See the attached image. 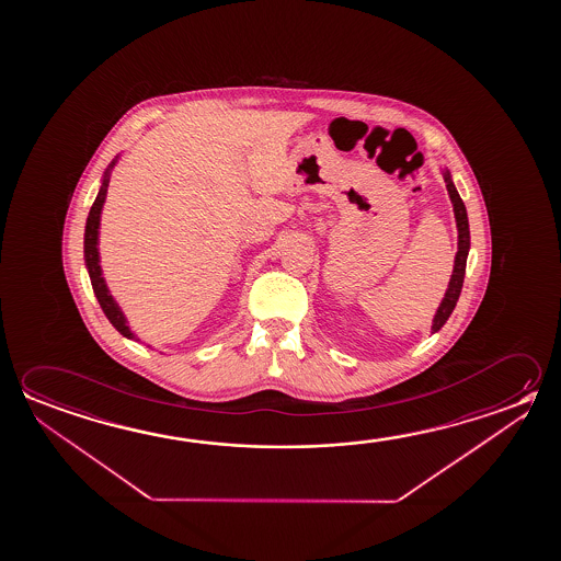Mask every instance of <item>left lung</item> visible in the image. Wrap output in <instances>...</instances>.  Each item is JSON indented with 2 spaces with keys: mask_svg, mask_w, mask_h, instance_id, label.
Instances as JSON below:
<instances>
[{
  "mask_svg": "<svg viewBox=\"0 0 561 561\" xmlns=\"http://www.w3.org/2000/svg\"><path fill=\"white\" fill-rule=\"evenodd\" d=\"M444 182L450 193L451 205H454V215H456V222H458V254H456V262H454V272H451L450 285L446 289V295L442 299L438 311L434 314V322H432V332L440 331L444 322L450 319L454 307L458 304L459 294H461V285H463V276H466V262H468L469 252V222L468 211L466 205L459 197L456 185L451 182L450 172H444Z\"/></svg>",
  "mask_w": 561,
  "mask_h": 561,
  "instance_id": "obj_1",
  "label": "left lung"
}]
</instances>
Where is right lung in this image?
<instances>
[{
  "instance_id": "1",
  "label": "right lung",
  "mask_w": 561,
  "mask_h": 561,
  "mask_svg": "<svg viewBox=\"0 0 561 561\" xmlns=\"http://www.w3.org/2000/svg\"><path fill=\"white\" fill-rule=\"evenodd\" d=\"M115 165V160L111 162L105 178H103L102 187L100 193L93 202L90 215H88V221H85V234H83V256H85V266L90 272V279H92L93 294L98 297V301L102 305L105 317L110 319L111 324L117 329V331L127 336V339H135V334L129 331L127 321L121 312L119 305L115 304V299L111 297L107 285L103 282L102 267H100V252H98V229H100V215H102L103 202H105V193H107V185H110V170Z\"/></svg>"
}]
</instances>
